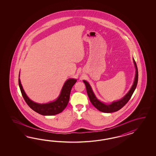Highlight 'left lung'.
Returning a JSON list of instances; mask_svg holds the SVG:
<instances>
[{
	"label": "left lung",
	"mask_w": 156,
	"mask_h": 156,
	"mask_svg": "<svg viewBox=\"0 0 156 156\" xmlns=\"http://www.w3.org/2000/svg\"><path fill=\"white\" fill-rule=\"evenodd\" d=\"M133 62L136 67V76L134 83L133 84L131 89L129 91L128 93L125 95L122 98L117 101L113 102L111 104H105L101 102L97 98L95 97L94 93H93V90L89 85V83L86 80H83V82L85 83L87 93L88 95V97L90 99L91 103L93 104V105L94 106L95 108L98 109L99 111L104 112V113H113L117 112L119 110L123 108L126 104L128 103V101L130 98L132 97L133 94L137 87V83H138V69H137L136 63L133 58Z\"/></svg>",
	"instance_id": "left-lung-1"
}]
</instances>
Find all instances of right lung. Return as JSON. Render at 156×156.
<instances>
[{
    "label": "right lung",
    "mask_w": 156,
    "mask_h": 156,
    "mask_svg": "<svg viewBox=\"0 0 156 156\" xmlns=\"http://www.w3.org/2000/svg\"><path fill=\"white\" fill-rule=\"evenodd\" d=\"M19 86L24 101L28 106L35 112L43 115H53L60 113L66 108L69 101L72 87L76 82V79H69L66 80L62 89L61 94L55 101L48 104H38L31 101L27 96L19 78Z\"/></svg>",
    "instance_id": "add662e5"
}]
</instances>
